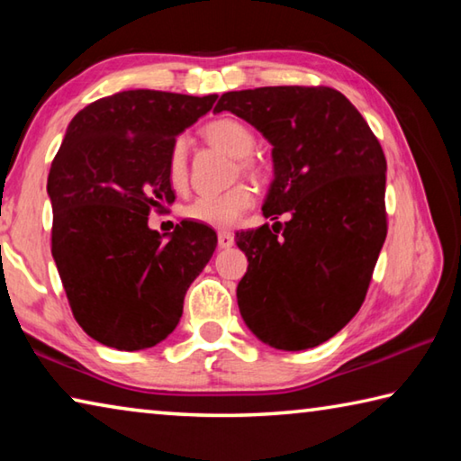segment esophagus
I'll list each match as a JSON object with an SVG mask.
<instances>
[{"label":"esophagus","instance_id":"esophagus-1","mask_svg":"<svg viewBox=\"0 0 461 461\" xmlns=\"http://www.w3.org/2000/svg\"><path fill=\"white\" fill-rule=\"evenodd\" d=\"M217 244H220L221 249H228L233 246V236L230 231H220L217 233Z\"/></svg>","mask_w":461,"mask_h":461}]
</instances>
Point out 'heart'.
<instances>
[{"instance_id":"heart-1","label":"heart","mask_w":461,"mask_h":461,"mask_svg":"<svg viewBox=\"0 0 461 461\" xmlns=\"http://www.w3.org/2000/svg\"><path fill=\"white\" fill-rule=\"evenodd\" d=\"M203 136L207 138V142L220 146L228 154L236 156L241 175L252 178L262 176L260 162L249 156L256 146L254 131L244 122L233 118L212 120L203 128ZM167 176L175 191H183L186 183H189V144H186L185 136L175 138L173 144H170ZM254 203L256 193L252 186L236 185L217 194H201L191 205H186L185 215L191 221L209 225V228L230 230L240 223L241 217H244L248 209H252Z\"/></svg>"}]
</instances>
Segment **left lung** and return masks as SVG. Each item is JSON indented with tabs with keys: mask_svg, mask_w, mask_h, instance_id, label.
Masks as SVG:
<instances>
[{
	"mask_svg": "<svg viewBox=\"0 0 461 461\" xmlns=\"http://www.w3.org/2000/svg\"><path fill=\"white\" fill-rule=\"evenodd\" d=\"M236 113L272 144V220L238 231L248 272L238 307L256 338L285 352L315 348L349 323L368 293L386 240V158L362 113L331 87L223 93L213 112Z\"/></svg>",
	"mask_w": 461,
	"mask_h": 461,
	"instance_id": "1",
	"label": "left lung"
}]
</instances>
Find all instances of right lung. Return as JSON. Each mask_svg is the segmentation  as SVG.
Wrapping results in <instances>:
<instances>
[{"mask_svg":"<svg viewBox=\"0 0 461 461\" xmlns=\"http://www.w3.org/2000/svg\"><path fill=\"white\" fill-rule=\"evenodd\" d=\"M217 95L134 89L93 101L68 123L49 173L52 258L83 331L136 352L173 333L183 301L212 258V228L181 221L167 238L150 212L175 201L167 176L173 140Z\"/></svg>","mask_w":461,"mask_h":461,"instance_id":"obj_1","label":"right lung"}]
</instances>
